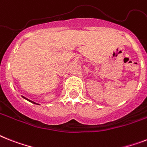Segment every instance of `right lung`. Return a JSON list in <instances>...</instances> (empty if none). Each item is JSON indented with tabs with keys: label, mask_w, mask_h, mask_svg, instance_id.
<instances>
[{
	"label": "right lung",
	"mask_w": 147,
	"mask_h": 147,
	"mask_svg": "<svg viewBox=\"0 0 147 147\" xmlns=\"http://www.w3.org/2000/svg\"><path fill=\"white\" fill-rule=\"evenodd\" d=\"M22 97H23V98H25V99H26V97H24V96H22ZM26 100H28V101H29V102H33V103H35V102H32V101L29 100H28V99H26ZM35 104H36V103H35Z\"/></svg>",
	"instance_id": "right-lung-1"
}]
</instances>
